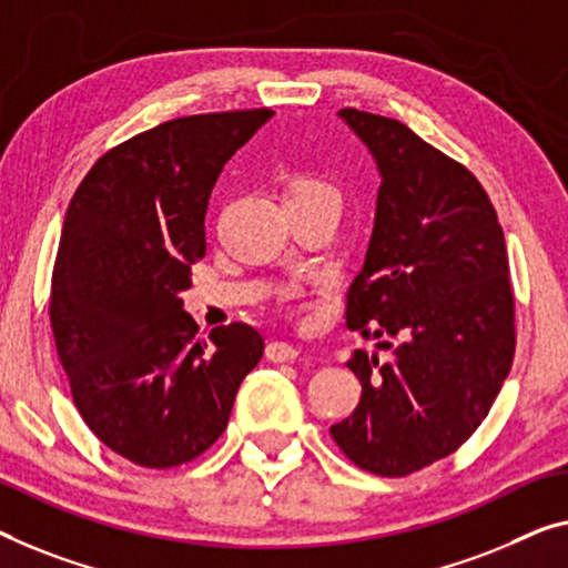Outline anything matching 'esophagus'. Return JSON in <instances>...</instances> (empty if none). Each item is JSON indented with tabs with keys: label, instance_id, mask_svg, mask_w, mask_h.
Returning a JSON list of instances; mask_svg holds the SVG:
<instances>
[{
	"label": "esophagus",
	"instance_id": "1",
	"mask_svg": "<svg viewBox=\"0 0 568 568\" xmlns=\"http://www.w3.org/2000/svg\"><path fill=\"white\" fill-rule=\"evenodd\" d=\"M265 354H267V359H273V362H295L301 352H298V346H293L287 342H270Z\"/></svg>",
	"mask_w": 568,
	"mask_h": 568
}]
</instances>
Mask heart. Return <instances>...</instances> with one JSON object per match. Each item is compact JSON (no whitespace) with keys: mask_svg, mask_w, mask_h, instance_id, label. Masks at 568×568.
<instances>
[{"mask_svg":"<svg viewBox=\"0 0 568 568\" xmlns=\"http://www.w3.org/2000/svg\"><path fill=\"white\" fill-rule=\"evenodd\" d=\"M324 193H334L336 191L328 185L326 181H321V178H313V175H295L291 183H287L285 189V199H295V196H324Z\"/></svg>","mask_w":568,"mask_h":568,"instance_id":"1","label":"heart"}]
</instances>
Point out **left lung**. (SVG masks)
<instances>
[{
  "label": "left lung",
  "mask_w": 568,
  "mask_h": 568,
  "mask_svg": "<svg viewBox=\"0 0 568 568\" xmlns=\"http://www.w3.org/2000/svg\"><path fill=\"white\" fill-rule=\"evenodd\" d=\"M383 183L365 267L346 293V328L390 336L387 359L346 362L359 405L334 423L346 459L408 477L454 454L487 418L515 357L505 234L487 191L403 122L338 109Z\"/></svg>",
  "instance_id": "8db88e82"
}]
</instances>
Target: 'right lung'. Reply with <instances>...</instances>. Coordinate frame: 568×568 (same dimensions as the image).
Wrapping results in <instances>:
<instances>
[{"instance_id": "obj_1", "label": "right lung", "mask_w": 568, "mask_h": 568, "mask_svg": "<svg viewBox=\"0 0 568 568\" xmlns=\"http://www.w3.org/2000/svg\"><path fill=\"white\" fill-rule=\"evenodd\" d=\"M273 114L152 126L104 152L68 203L48 303L55 352L87 426L140 467H181L206 452L262 359L260 332L240 321L201 338L178 293L206 255L219 173Z\"/></svg>"}]
</instances>
